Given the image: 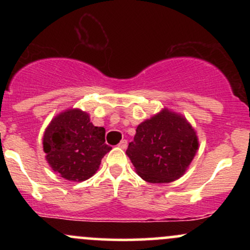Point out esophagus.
I'll return each instance as SVG.
<instances>
[{
	"label": "esophagus",
	"mask_w": 250,
	"mask_h": 250,
	"mask_svg": "<svg viewBox=\"0 0 250 250\" xmlns=\"http://www.w3.org/2000/svg\"><path fill=\"white\" fill-rule=\"evenodd\" d=\"M127 146H128L127 140H122V141L119 143V147L121 149H125V148H127Z\"/></svg>",
	"instance_id": "esophagus-1"
}]
</instances>
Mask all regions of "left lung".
I'll use <instances>...</instances> for the list:
<instances>
[{"label": "left lung", "instance_id": "obj_1", "mask_svg": "<svg viewBox=\"0 0 250 250\" xmlns=\"http://www.w3.org/2000/svg\"><path fill=\"white\" fill-rule=\"evenodd\" d=\"M197 149L196 131L190 123L165 108L137 125L125 154L143 180L169 183L186 173Z\"/></svg>", "mask_w": 250, "mask_h": 250}]
</instances>
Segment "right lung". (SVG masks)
<instances>
[{"instance_id": "obj_1", "label": "right lung", "mask_w": 250, "mask_h": 250, "mask_svg": "<svg viewBox=\"0 0 250 250\" xmlns=\"http://www.w3.org/2000/svg\"><path fill=\"white\" fill-rule=\"evenodd\" d=\"M104 128L95 127L89 114L68 109L54 117L45 129V159L63 179L81 182L96 173L102 157L111 149L104 143Z\"/></svg>"}]
</instances>
